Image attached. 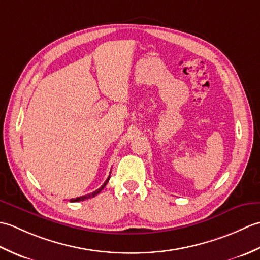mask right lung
Segmentation results:
<instances>
[{
	"instance_id": "right-lung-1",
	"label": "right lung",
	"mask_w": 260,
	"mask_h": 260,
	"mask_svg": "<svg viewBox=\"0 0 260 260\" xmlns=\"http://www.w3.org/2000/svg\"><path fill=\"white\" fill-rule=\"evenodd\" d=\"M109 178L110 176H108L107 178V180L104 182V184L99 187V189H97L96 191H93L92 193H88V194H86V196H81V197H79V198H76V199H71L70 201H73V202H78V201H84V200H87V199H90V198H93V197H96L99 192H101L105 186H106V184H107V182L109 181Z\"/></svg>"
}]
</instances>
